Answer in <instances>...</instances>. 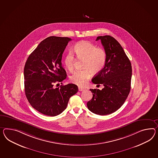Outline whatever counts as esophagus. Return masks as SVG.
Listing matches in <instances>:
<instances>
[{"label": "esophagus", "mask_w": 158, "mask_h": 158, "mask_svg": "<svg viewBox=\"0 0 158 158\" xmlns=\"http://www.w3.org/2000/svg\"><path fill=\"white\" fill-rule=\"evenodd\" d=\"M85 88H82V87H78V90L79 91H84V90H85Z\"/></svg>", "instance_id": "obj_1"}]
</instances>
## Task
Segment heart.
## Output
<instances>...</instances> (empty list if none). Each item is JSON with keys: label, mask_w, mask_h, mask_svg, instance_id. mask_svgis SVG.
I'll return each instance as SVG.
<instances>
[{"label": "heart", "mask_w": 158, "mask_h": 158, "mask_svg": "<svg viewBox=\"0 0 158 158\" xmlns=\"http://www.w3.org/2000/svg\"><path fill=\"white\" fill-rule=\"evenodd\" d=\"M74 52L78 58L84 60L83 70H76L70 77V81L76 85L82 86L86 84L92 73L100 72L105 66L106 53L102 48L88 41H80L74 46ZM75 58L72 53L68 54L65 58V67L70 72L74 69Z\"/></svg>", "instance_id": "1"}]
</instances>
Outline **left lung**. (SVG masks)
I'll use <instances>...</instances> for the list:
<instances>
[{"label": "left lung", "instance_id": "obj_1", "mask_svg": "<svg viewBox=\"0 0 158 158\" xmlns=\"http://www.w3.org/2000/svg\"><path fill=\"white\" fill-rule=\"evenodd\" d=\"M99 40L106 53V61L104 68L92 81L97 85L102 84L104 88L90 89L93 97L87 102V106L93 113L106 115L119 109L128 97L132 66L122 46L113 37L97 36L96 41Z\"/></svg>", "mask_w": 158, "mask_h": 158}]
</instances>
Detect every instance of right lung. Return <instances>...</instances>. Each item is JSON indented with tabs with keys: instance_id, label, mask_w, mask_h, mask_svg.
<instances>
[{
	"instance_id": "right-lung-1",
	"label": "right lung",
	"mask_w": 158,
	"mask_h": 158,
	"mask_svg": "<svg viewBox=\"0 0 158 158\" xmlns=\"http://www.w3.org/2000/svg\"><path fill=\"white\" fill-rule=\"evenodd\" d=\"M71 40L68 37H48L31 53L25 64L26 96L34 109L47 116L61 114L66 108L69 98L78 92V86L73 84L53 86L66 78L61 60Z\"/></svg>"
}]
</instances>
